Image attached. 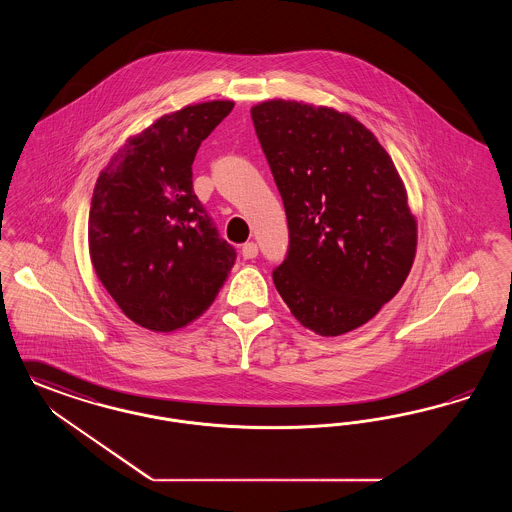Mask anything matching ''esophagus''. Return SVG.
Instances as JSON below:
<instances>
[{"label": "esophagus", "instance_id": "1", "mask_svg": "<svg viewBox=\"0 0 512 512\" xmlns=\"http://www.w3.org/2000/svg\"><path fill=\"white\" fill-rule=\"evenodd\" d=\"M257 255H259V247H257L255 242H247V244L242 246V257L244 259H255Z\"/></svg>", "mask_w": 512, "mask_h": 512}]
</instances>
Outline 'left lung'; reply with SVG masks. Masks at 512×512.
Returning a JSON list of instances; mask_svg holds the SVG:
<instances>
[{
  "mask_svg": "<svg viewBox=\"0 0 512 512\" xmlns=\"http://www.w3.org/2000/svg\"><path fill=\"white\" fill-rule=\"evenodd\" d=\"M251 120L289 228L274 286L318 335L360 328L400 291L415 257L396 167L369 129L333 108L266 101Z\"/></svg>",
  "mask_w": 512,
  "mask_h": 512,
  "instance_id": "1",
  "label": "left lung"
}]
</instances>
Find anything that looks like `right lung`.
Here are the masks:
<instances>
[{
  "instance_id": "1",
  "label": "right lung",
  "mask_w": 512,
  "mask_h": 512,
  "mask_svg": "<svg viewBox=\"0 0 512 512\" xmlns=\"http://www.w3.org/2000/svg\"><path fill=\"white\" fill-rule=\"evenodd\" d=\"M234 103L186 106L129 139L99 175L89 209L91 263L135 324L184 328L236 261L192 188V164Z\"/></svg>"
}]
</instances>
